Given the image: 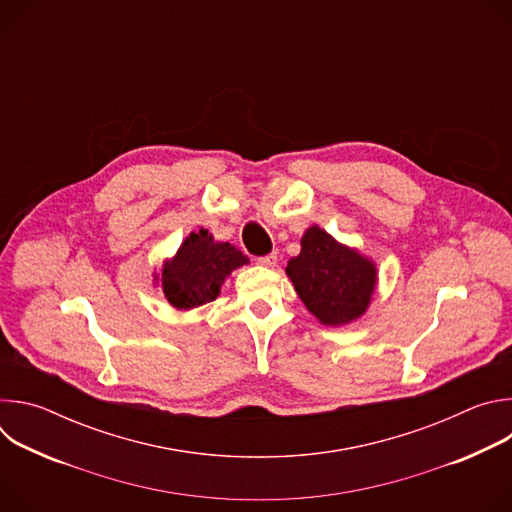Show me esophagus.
Instances as JSON below:
<instances>
[{"mask_svg":"<svg viewBox=\"0 0 512 512\" xmlns=\"http://www.w3.org/2000/svg\"><path fill=\"white\" fill-rule=\"evenodd\" d=\"M257 263H259V265H263V267H273V265L277 263V253L263 255V257H259V259H257Z\"/></svg>","mask_w":512,"mask_h":512,"instance_id":"esophagus-1","label":"esophagus"}]
</instances>
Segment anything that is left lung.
I'll list each match as a JSON object with an SVG mask.
<instances>
[{"label": "left lung", "mask_w": 512, "mask_h": 512, "mask_svg": "<svg viewBox=\"0 0 512 512\" xmlns=\"http://www.w3.org/2000/svg\"><path fill=\"white\" fill-rule=\"evenodd\" d=\"M298 296L322 324H346L369 306L375 289V265L338 245L326 231L312 227L302 253L287 263Z\"/></svg>", "instance_id": "left-lung-1"}]
</instances>
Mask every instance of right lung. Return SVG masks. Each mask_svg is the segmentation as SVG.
I'll return each mask as SVG.
<instances>
[{
  "label": "right lung",
  "instance_id": "obj_1",
  "mask_svg": "<svg viewBox=\"0 0 512 512\" xmlns=\"http://www.w3.org/2000/svg\"><path fill=\"white\" fill-rule=\"evenodd\" d=\"M249 263L231 243H214L208 231L192 233L176 257L164 265L162 287L168 302L180 310L216 300L225 277Z\"/></svg>",
  "mask_w": 512,
  "mask_h": 512
}]
</instances>
